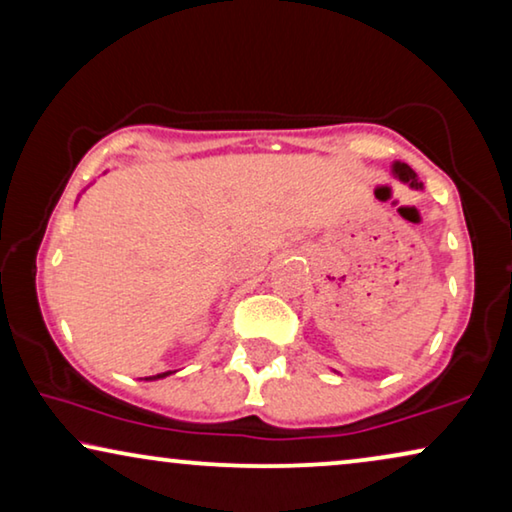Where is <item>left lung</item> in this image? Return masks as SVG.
Wrapping results in <instances>:
<instances>
[{
  "instance_id": "1",
  "label": "left lung",
  "mask_w": 512,
  "mask_h": 512,
  "mask_svg": "<svg viewBox=\"0 0 512 512\" xmlns=\"http://www.w3.org/2000/svg\"><path fill=\"white\" fill-rule=\"evenodd\" d=\"M392 174L399 178L401 183H408L410 187H422V183L417 181V174L413 169L408 167V164H403V162H394L392 164Z\"/></svg>"
}]
</instances>
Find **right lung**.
Wrapping results in <instances>:
<instances>
[{"instance_id":"right-lung-1","label":"right lung","mask_w":512,"mask_h":512,"mask_svg":"<svg viewBox=\"0 0 512 512\" xmlns=\"http://www.w3.org/2000/svg\"><path fill=\"white\" fill-rule=\"evenodd\" d=\"M171 373H174V371H164V373H157V376H150V378H146V380H160V378L171 376Z\"/></svg>"}]
</instances>
